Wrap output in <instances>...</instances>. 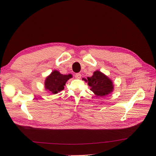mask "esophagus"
<instances>
[{"label": "esophagus", "mask_w": 156, "mask_h": 156, "mask_svg": "<svg viewBox=\"0 0 156 156\" xmlns=\"http://www.w3.org/2000/svg\"><path fill=\"white\" fill-rule=\"evenodd\" d=\"M75 77L76 79H81V75L80 73H76L75 75Z\"/></svg>", "instance_id": "esophagus-1"}]
</instances>
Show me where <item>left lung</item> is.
<instances>
[{
	"mask_svg": "<svg viewBox=\"0 0 156 156\" xmlns=\"http://www.w3.org/2000/svg\"><path fill=\"white\" fill-rule=\"evenodd\" d=\"M90 87V90L95 94L97 97H104L110 94L113 90V83L107 75L101 73L100 71H96L92 77L83 78Z\"/></svg>",
	"mask_w": 156,
	"mask_h": 156,
	"instance_id": "8db88e82",
	"label": "left lung"
}]
</instances>
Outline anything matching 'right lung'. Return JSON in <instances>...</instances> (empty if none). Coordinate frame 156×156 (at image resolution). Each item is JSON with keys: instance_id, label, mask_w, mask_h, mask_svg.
Instances as JSON below:
<instances>
[{"instance_id": "1", "label": "right lung", "mask_w": 156, "mask_h": 156, "mask_svg": "<svg viewBox=\"0 0 156 156\" xmlns=\"http://www.w3.org/2000/svg\"><path fill=\"white\" fill-rule=\"evenodd\" d=\"M72 77V75L61 74L58 71L51 72L45 81V88L50 93L57 94L64 89L66 82Z\"/></svg>"}]
</instances>
